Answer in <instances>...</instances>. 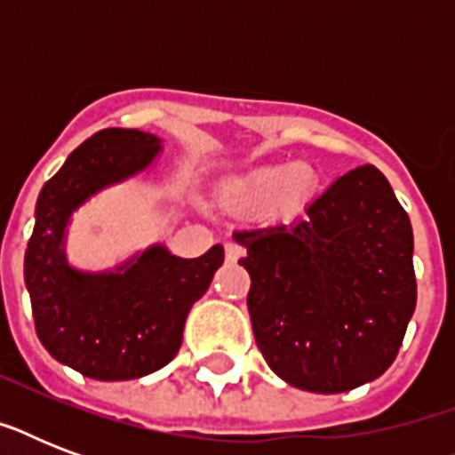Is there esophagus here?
Segmentation results:
<instances>
[{
  "mask_svg": "<svg viewBox=\"0 0 455 455\" xmlns=\"http://www.w3.org/2000/svg\"><path fill=\"white\" fill-rule=\"evenodd\" d=\"M224 252H227V259H228V262H235V259H241L243 252H245V250H243L241 245H238V243L228 241L227 245H224Z\"/></svg>",
  "mask_w": 455,
  "mask_h": 455,
  "instance_id": "1",
  "label": "esophagus"
}]
</instances>
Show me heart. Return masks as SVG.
I'll return each instance as SVG.
<instances>
[{
	"label": "heart",
	"mask_w": 455,
	"mask_h": 455,
	"mask_svg": "<svg viewBox=\"0 0 455 455\" xmlns=\"http://www.w3.org/2000/svg\"><path fill=\"white\" fill-rule=\"evenodd\" d=\"M314 174L302 164L269 167L238 188V203L248 210H271L276 205H298L309 193Z\"/></svg>",
	"instance_id": "1"
}]
</instances>
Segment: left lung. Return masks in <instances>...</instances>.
Listing matches in <instances>:
<instances>
[{
  "instance_id": "obj_1",
  "label": "left lung",
  "mask_w": 455,
  "mask_h": 455,
  "mask_svg": "<svg viewBox=\"0 0 455 455\" xmlns=\"http://www.w3.org/2000/svg\"><path fill=\"white\" fill-rule=\"evenodd\" d=\"M248 250V311L288 385L338 395L380 378L413 309V228L378 167L335 179L292 224L234 231Z\"/></svg>"
}]
</instances>
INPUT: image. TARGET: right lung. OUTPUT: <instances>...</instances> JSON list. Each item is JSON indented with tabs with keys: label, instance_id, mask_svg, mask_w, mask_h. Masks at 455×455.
Masks as SVG:
<instances>
[{
	"label": "right lung",
	"instance_id": "obj_1",
	"mask_svg": "<svg viewBox=\"0 0 455 455\" xmlns=\"http://www.w3.org/2000/svg\"><path fill=\"white\" fill-rule=\"evenodd\" d=\"M160 148L146 132H96L39 191L25 250L35 331L53 359L94 380H132L167 366L181 347L188 309L224 262L221 245L196 259L153 245L106 274L66 262L70 214L106 186L146 170Z\"/></svg>",
	"mask_w": 455,
	"mask_h": 455
}]
</instances>
